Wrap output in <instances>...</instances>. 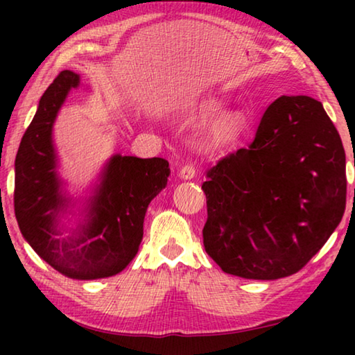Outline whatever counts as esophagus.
Instances as JSON below:
<instances>
[{
  "instance_id": "1",
  "label": "esophagus",
  "mask_w": 355,
  "mask_h": 355,
  "mask_svg": "<svg viewBox=\"0 0 355 355\" xmlns=\"http://www.w3.org/2000/svg\"><path fill=\"white\" fill-rule=\"evenodd\" d=\"M194 177H196V166H194V164H191V163L184 164V166L182 167V171H180V178H183V180H192Z\"/></svg>"
}]
</instances>
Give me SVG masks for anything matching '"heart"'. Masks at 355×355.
I'll return each mask as SVG.
<instances>
[{
    "instance_id": "obj_1",
    "label": "heart",
    "mask_w": 355,
    "mask_h": 355,
    "mask_svg": "<svg viewBox=\"0 0 355 355\" xmlns=\"http://www.w3.org/2000/svg\"><path fill=\"white\" fill-rule=\"evenodd\" d=\"M222 110V101L219 98L209 97L203 98L189 110V122H197V120H207L213 117ZM245 127V120L239 112H232L227 116L220 117L216 122L209 133L205 137V147L208 150H220L230 146L232 142L238 139V136L243 133Z\"/></svg>"
}]
</instances>
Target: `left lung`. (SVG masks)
Here are the masks:
<instances>
[{"label":"left lung","instance_id":"1","mask_svg":"<svg viewBox=\"0 0 355 355\" xmlns=\"http://www.w3.org/2000/svg\"><path fill=\"white\" fill-rule=\"evenodd\" d=\"M207 177L203 245L222 271L243 279L300 271L345 213L343 144L307 95L272 101L249 147L219 159Z\"/></svg>","mask_w":355,"mask_h":355}]
</instances>
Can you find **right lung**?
Returning <instances> with one entry per match:
<instances>
[{
    "instance_id": "add662e5",
    "label": "right lung",
    "mask_w": 355,
    "mask_h": 355,
    "mask_svg": "<svg viewBox=\"0 0 355 355\" xmlns=\"http://www.w3.org/2000/svg\"><path fill=\"white\" fill-rule=\"evenodd\" d=\"M78 86L80 75L62 70L42 95L15 156L14 209L23 238L42 260L70 279L92 280L116 275L136 257L148 203L166 188L171 169L163 158L114 155L87 202L86 219L70 238H58V218L69 199L56 173L51 130Z\"/></svg>"
}]
</instances>
